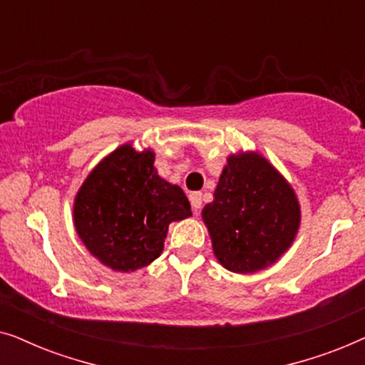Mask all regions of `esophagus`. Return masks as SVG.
Returning <instances> with one entry per match:
<instances>
[{"mask_svg":"<svg viewBox=\"0 0 365 365\" xmlns=\"http://www.w3.org/2000/svg\"><path fill=\"white\" fill-rule=\"evenodd\" d=\"M189 201H191L194 214H197L199 211H201V206H202V194L201 192L189 194Z\"/></svg>","mask_w":365,"mask_h":365,"instance_id":"obj_1","label":"esophagus"}]
</instances>
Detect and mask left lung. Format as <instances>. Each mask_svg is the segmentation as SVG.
<instances>
[{
  "instance_id": "8db88e82",
  "label": "left lung",
  "mask_w": 365,
  "mask_h": 365,
  "mask_svg": "<svg viewBox=\"0 0 365 365\" xmlns=\"http://www.w3.org/2000/svg\"><path fill=\"white\" fill-rule=\"evenodd\" d=\"M202 221L217 261L227 271L266 269L291 247L301 206L281 173L259 153L231 154Z\"/></svg>"
}]
</instances>
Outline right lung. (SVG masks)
Instances as JSON below:
<instances>
[{
    "instance_id": "obj_1",
    "label": "right lung",
    "mask_w": 365,
    "mask_h": 365,
    "mask_svg": "<svg viewBox=\"0 0 365 365\" xmlns=\"http://www.w3.org/2000/svg\"><path fill=\"white\" fill-rule=\"evenodd\" d=\"M191 216L182 189L164 181L151 149L123 144L84 179L74 197L78 236L99 262L118 272L146 267L161 256L168 227Z\"/></svg>"
}]
</instances>
